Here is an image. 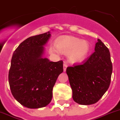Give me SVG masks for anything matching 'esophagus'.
Wrapping results in <instances>:
<instances>
[{
	"instance_id": "1",
	"label": "esophagus",
	"mask_w": 120,
	"mask_h": 120,
	"mask_svg": "<svg viewBox=\"0 0 120 120\" xmlns=\"http://www.w3.org/2000/svg\"><path fill=\"white\" fill-rule=\"evenodd\" d=\"M67 67H68L67 64H66L65 62H64V71H66V69H67Z\"/></svg>"
}]
</instances>
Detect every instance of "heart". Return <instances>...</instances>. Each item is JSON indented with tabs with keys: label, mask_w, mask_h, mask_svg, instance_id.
I'll use <instances>...</instances> for the list:
<instances>
[{
	"label": "heart",
	"mask_w": 120,
	"mask_h": 120,
	"mask_svg": "<svg viewBox=\"0 0 120 120\" xmlns=\"http://www.w3.org/2000/svg\"><path fill=\"white\" fill-rule=\"evenodd\" d=\"M55 46L58 51L64 53H68V59L71 62H80L84 60L90 52V44L85 40L70 35L60 37L56 40ZM53 52H56L54 48Z\"/></svg>",
	"instance_id": "1"
}]
</instances>
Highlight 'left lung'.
<instances>
[{"mask_svg":"<svg viewBox=\"0 0 120 120\" xmlns=\"http://www.w3.org/2000/svg\"><path fill=\"white\" fill-rule=\"evenodd\" d=\"M112 70L110 51L98 39L89 58L82 64L67 68L73 100L85 105L97 103L109 88Z\"/></svg>","mask_w":120,"mask_h":120,"instance_id":"1","label":"left lung"}]
</instances>
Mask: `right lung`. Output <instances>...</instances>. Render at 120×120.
I'll return each instance as SVG.
<instances>
[{
	"instance_id": "right-lung-1",
	"label": "right lung",
	"mask_w": 120,
	"mask_h": 120,
	"mask_svg": "<svg viewBox=\"0 0 120 120\" xmlns=\"http://www.w3.org/2000/svg\"><path fill=\"white\" fill-rule=\"evenodd\" d=\"M49 32L29 37L14 51L8 72V82L14 97L29 108H42L52 98L58 75L64 71L63 61L50 62L41 57Z\"/></svg>"
}]
</instances>
